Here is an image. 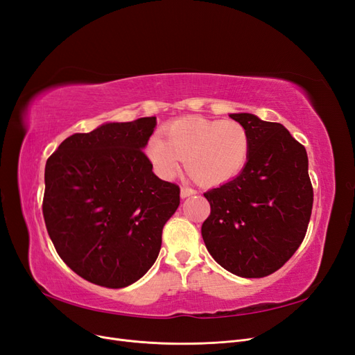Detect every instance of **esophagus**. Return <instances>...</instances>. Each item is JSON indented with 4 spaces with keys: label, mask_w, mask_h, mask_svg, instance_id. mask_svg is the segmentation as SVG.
Masks as SVG:
<instances>
[{
    "label": "esophagus",
    "mask_w": 355,
    "mask_h": 355,
    "mask_svg": "<svg viewBox=\"0 0 355 355\" xmlns=\"http://www.w3.org/2000/svg\"><path fill=\"white\" fill-rule=\"evenodd\" d=\"M196 194H197L196 189L188 188V187H182V188H180V197H182V198H187V197L196 196Z\"/></svg>",
    "instance_id": "esophagus-1"
}]
</instances>
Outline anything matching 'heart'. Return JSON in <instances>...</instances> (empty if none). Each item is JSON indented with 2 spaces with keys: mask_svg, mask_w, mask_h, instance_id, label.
<instances>
[{
  "mask_svg": "<svg viewBox=\"0 0 355 355\" xmlns=\"http://www.w3.org/2000/svg\"><path fill=\"white\" fill-rule=\"evenodd\" d=\"M164 133L166 139L149 137L145 148L155 173L164 180L173 179L185 159L196 179L218 185L237 176L249 159V133L234 120L187 116L171 123Z\"/></svg>",
  "mask_w": 355,
  "mask_h": 355,
  "instance_id": "1",
  "label": "heart"
}]
</instances>
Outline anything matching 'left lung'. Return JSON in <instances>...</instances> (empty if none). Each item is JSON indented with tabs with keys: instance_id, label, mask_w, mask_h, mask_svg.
I'll return each instance as SVG.
<instances>
[{
	"instance_id": "1",
	"label": "left lung",
	"mask_w": 355,
	"mask_h": 355,
	"mask_svg": "<svg viewBox=\"0 0 355 355\" xmlns=\"http://www.w3.org/2000/svg\"><path fill=\"white\" fill-rule=\"evenodd\" d=\"M250 137L241 173L204 192L210 216L201 235L225 270L244 278L275 272L304 241L314 192L304 145L280 123L253 114H231Z\"/></svg>"
}]
</instances>
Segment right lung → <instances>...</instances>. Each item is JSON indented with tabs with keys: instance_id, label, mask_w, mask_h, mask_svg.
I'll use <instances>...</instances> for the list:
<instances>
[{
	"instance_id": "obj_1",
	"label": "right lung",
	"mask_w": 355,
	"mask_h": 355,
	"mask_svg": "<svg viewBox=\"0 0 355 355\" xmlns=\"http://www.w3.org/2000/svg\"><path fill=\"white\" fill-rule=\"evenodd\" d=\"M155 125L145 116L75 133L46 163L47 232L60 259L93 284L121 288L144 277L179 207V187L157 178L144 153Z\"/></svg>"
}]
</instances>
